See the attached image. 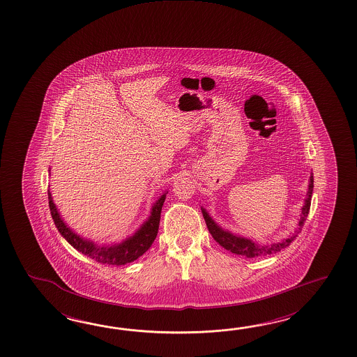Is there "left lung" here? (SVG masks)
Instances as JSON below:
<instances>
[{"instance_id":"left-lung-1","label":"left lung","mask_w":357,"mask_h":357,"mask_svg":"<svg viewBox=\"0 0 357 357\" xmlns=\"http://www.w3.org/2000/svg\"><path fill=\"white\" fill-rule=\"evenodd\" d=\"M312 190H314V176L311 174L310 175L309 190L306 193V198H305V202H303L301 214H300V219H298V224H297L296 229L288 237L282 239L280 242L270 243V245L269 243L268 245L257 243L250 238L241 237L237 234H233L229 230L222 229V227L215 222L214 219L207 213L205 207H201V211H202L204 219L206 222L207 229L211 233V236H213L215 241L220 246L224 247L225 250H228L233 254L250 257V259L251 257H259V256H268V255L277 254L280 250L289 246L294 238L298 236V233H301L303 222H306V218L309 215Z\"/></svg>"}]
</instances>
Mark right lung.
<instances>
[{"label": "right lung", "instance_id": "obj_1", "mask_svg": "<svg viewBox=\"0 0 357 357\" xmlns=\"http://www.w3.org/2000/svg\"><path fill=\"white\" fill-rule=\"evenodd\" d=\"M167 195V192L165 190V193H162L159 199L153 204L149 219L143 222L139 229H137L133 236L126 238L120 243H115L110 246L97 245L91 239H86L70 229V227H68V224L63 222L61 215L59 213L50 190H48V205H50V211L52 215L56 228L78 252L86 255L87 257L95 261L118 266V265H126L128 262L135 261L138 257H141L153 243L155 238L158 236L160 215H161V208Z\"/></svg>", "mask_w": 357, "mask_h": 357}]
</instances>
